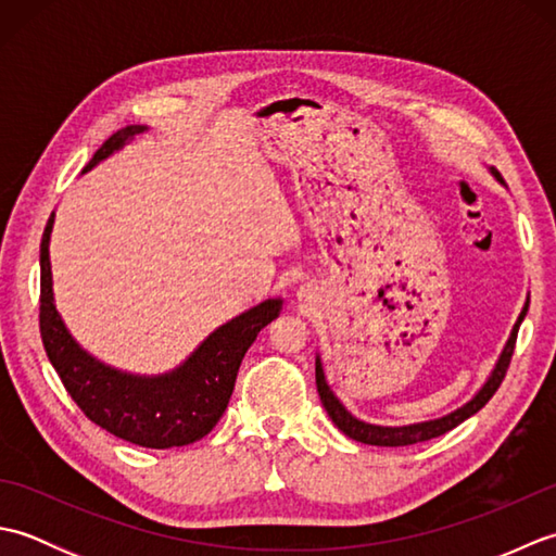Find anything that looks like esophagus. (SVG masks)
<instances>
[{"instance_id":"34e87169","label":"esophagus","mask_w":556,"mask_h":556,"mask_svg":"<svg viewBox=\"0 0 556 556\" xmlns=\"http://www.w3.org/2000/svg\"><path fill=\"white\" fill-rule=\"evenodd\" d=\"M299 296H305V293H303V291H301V293H299Z\"/></svg>"}]
</instances>
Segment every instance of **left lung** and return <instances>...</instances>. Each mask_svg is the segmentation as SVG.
Returning <instances> with one entry per match:
<instances>
[{
	"instance_id": "1",
	"label": "left lung",
	"mask_w": 556,
	"mask_h": 556,
	"mask_svg": "<svg viewBox=\"0 0 556 556\" xmlns=\"http://www.w3.org/2000/svg\"><path fill=\"white\" fill-rule=\"evenodd\" d=\"M490 174L502 186H506L504 179L500 176V172L490 169ZM528 303H530V296H526L523 311H521V315H518V320L514 323L511 334H509V339H506L500 358L494 361L490 375L485 377V382L480 384L478 392L470 396L464 406H458L452 413H444V416L432 418V420H420V422H410V425H375V422H365V420L356 418L337 399V394L332 392V387L327 384L323 358H320V353H317V356H315V384H317V394H320V401H323V406L327 410V416L332 418L337 428L344 432L346 437H351V440L363 442V444H372V446H408V444H416V442H428V440H432V437H440L448 430H454L456 425H460L466 418H470L473 413H478L482 406H485L488 401L492 399V394L500 389L504 375H506V368H509V363H511V353H514V346H516V334H518V327H521L523 317L528 313Z\"/></svg>"
}]
</instances>
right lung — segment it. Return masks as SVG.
<instances>
[{"mask_svg": "<svg viewBox=\"0 0 556 556\" xmlns=\"http://www.w3.org/2000/svg\"><path fill=\"white\" fill-rule=\"evenodd\" d=\"M150 131L131 124L104 140L83 174ZM54 212L40 243V334L52 368L86 416L126 440L148 448L186 446L215 428L233 392L236 372L260 329L277 320L281 299H267L210 332L176 368L160 375H138L114 368L83 349L56 311L52 287L50 239Z\"/></svg>", "mask_w": 556, "mask_h": 556, "instance_id": "obj_1", "label": "right lung"}]
</instances>
